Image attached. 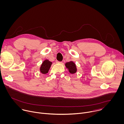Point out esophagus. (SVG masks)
<instances>
[{
  "mask_svg": "<svg viewBox=\"0 0 124 124\" xmlns=\"http://www.w3.org/2000/svg\"><path fill=\"white\" fill-rule=\"evenodd\" d=\"M56 63H58V64H61V63H62V62H59V61H56Z\"/></svg>",
  "mask_w": 124,
  "mask_h": 124,
  "instance_id": "1",
  "label": "esophagus"
}]
</instances>
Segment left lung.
<instances>
[{
	"instance_id": "left-lung-1",
	"label": "left lung",
	"mask_w": 124,
	"mask_h": 124,
	"mask_svg": "<svg viewBox=\"0 0 124 124\" xmlns=\"http://www.w3.org/2000/svg\"><path fill=\"white\" fill-rule=\"evenodd\" d=\"M65 66L68 69L69 71L71 74H74L77 71V68L76 64L72 61L65 63Z\"/></svg>"
}]
</instances>
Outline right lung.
Returning a JSON list of instances; mask_svg holds the SVG:
<instances>
[{
    "instance_id": "right-lung-1",
    "label": "right lung",
    "mask_w": 124,
    "mask_h": 124,
    "mask_svg": "<svg viewBox=\"0 0 124 124\" xmlns=\"http://www.w3.org/2000/svg\"><path fill=\"white\" fill-rule=\"evenodd\" d=\"M52 62L48 59L45 60L40 67V71L43 74L47 73L51 68Z\"/></svg>"
}]
</instances>
